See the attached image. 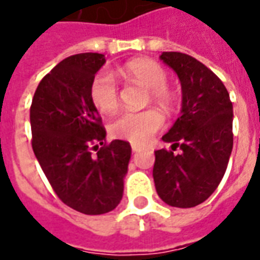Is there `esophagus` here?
<instances>
[{
    "mask_svg": "<svg viewBox=\"0 0 260 260\" xmlns=\"http://www.w3.org/2000/svg\"><path fill=\"white\" fill-rule=\"evenodd\" d=\"M132 150H133L134 153H137V151L141 150V146H139V144H132Z\"/></svg>",
    "mask_w": 260,
    "mask_h": 260,
    "instance_id": "34e87169",
    "label": "esophagus"
}]
</instances>
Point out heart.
Here are the masks:
<instances>
[{
  "label": "heart",
  "mask_w": 260,
  "mask_h": 260,
  "mask_svg": "<svg viewBox=\"0 0 260 260\" xmlns=\"http://www.w3.org/2000/svg\"><path fill=\"white\" fill-rule=\"evenodd\" d=\"M117 72L127 82H134L148 89V100L160 106L171 109L174 105V93L168 87L167 72L153 59H133ZM89 96L93 106L99 112L109 114L119 106V86L109 71H100L94 75L89 87ZM164 124V117L155 109H146L140 112L126 110L120 113L110 123V133L117 139L143 144L148 141Z\"/></svg>",
  "instance_id": "obj_1"
}]
</instances>
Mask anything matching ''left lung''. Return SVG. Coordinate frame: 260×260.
I'll return each instance as SVG.
<instances>
[{
  "label": "left lung",
  "mask_w": 260,
  "mask_h": 260,
  "mask_svg": "<svg viewBox=\"0 0 260 260\" xmlns=\"http://www.w3.org/2000/svg\"><path fill=\"white\" fill-rule=\"evenodd\" d=\"M160 59L181 82L182 105L181 116L162 136L173 150L154 153V184L166 204L192 208L208 200L226 171L234 107L221 79L200 60L181 52H162Z\"/></svg>",
  "instance_id": "8db88e82"
}]
</instances>
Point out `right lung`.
<instances>
[{
	"label": "right lung",
	"instance_id": "obj_1",
	"mask_svg": "<svg viewBox=\"0 0 260 260\" xmlns=\"http://www.w3.org/2000/svg\"><path fill=\"white\" fill-rule=\"evenodd\" d=\"M105 62L102 53L59 62L39 82L29 113L32 148L44 174L60 201L86 215L119 205L132 157L127 141L103 143L106 130L89 96Z\"/></svg>",
	"mask_w": 260,
	"mask_h": 260
}]
</instances>
